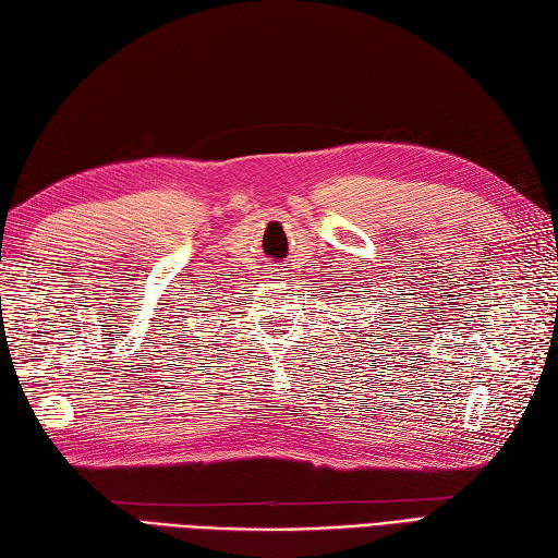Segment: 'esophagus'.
Here are the masks:
<instances>
[{
  "label": "esophagus",
  "mask_w": 558,
  "mask_h": 558,
  "mask_svg": "<svg viewBox=\"0 0 558 558\" xmlns=\"http://www.w3.org/2000/svg\"><path fill=\"white\" fill-rule=\"evenodd\" d=\"M287 275H289V271L279 269V265H277V267H275V265L269 267V277H271V279H287Z\"/></svg>",
  "instance_id": "1"
}]
</instances>
